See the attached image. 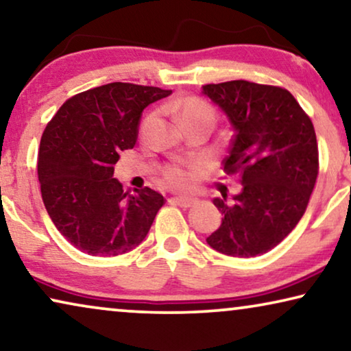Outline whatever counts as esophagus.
Segmentation results:
<instances>
[{
	"label": "esophagus",
	"mask_w": 351,
	"mask_h": 351,
	"mask_svg": "<svg viewBox=\"0 0 351 351\" xmlns=\"http://www.w3.org/2000/svg\"><path fill=\"white\" fill-rule=\"evenodd\" d=\"M171 203H174L177 206H180V208L186 209V208H191V206H193L196 201L193 198H172Z\"/></svg>",
	"instance_id": "obj_1"
}]
</instances>
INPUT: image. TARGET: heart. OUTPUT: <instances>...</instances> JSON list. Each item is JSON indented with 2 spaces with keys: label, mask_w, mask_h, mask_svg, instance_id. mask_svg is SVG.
I'll list each match as a JSON object with an SVG mask.
<instances>
[{
  "label": "heart",
  "mask_w": 351,
  "mask_h": 351,
  "mask_svg": "<svg viewBox=\"0 0 351 351\" xmlns=\"http://www.w3.org/2000/svg\"><path fill=\"white\" fill-rule=\"evenodd\" d=\"M169 108L172 112L177 113V117L180 118L184 128H189L191 124H199V123H209L214 124L215 112L206 100L199 97H186L182 99L179 102H171ZM153 119V114L145 118V121L142 123L141 132H145L148 124ZM162 180L166 185L172 186L177 190H189L191 185L195 184V174L190 169H186L184 166H169L166 167L162 172Z\"/></svg>",
  "instance_id": "heart-1"
}]
</instances>
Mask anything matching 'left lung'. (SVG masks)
Instances as JSON below:
<instances>
[{
  "mask_svg": "<svg viewBox=\"0 0 351 351\" xmlns=\"http://www.w3.org/2000/svg\"><path fill=\"white\" fill-rule=\"evenodd\" d=\"M234 129L223 172L241 176L233 203L215 198L222 225L208 237L215 251L256 257L299 223L319 171L313 123L289 90L237 80L203 86Z\"/></svg>",
  "mask_w": 351,
  "mask_h": 351,
  "instance_id": "1",
  "label": "left lung"
}]
</instances>
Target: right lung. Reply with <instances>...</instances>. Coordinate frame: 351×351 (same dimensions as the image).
I'll return each mask as SVG.
<instances>
[{"instance_id": "1", "label": "right lung", "mask_w": 351, "mask_h": 351, "mask_svg": "<svg viewBox=\"0 0 351 351\" xmlns=\"http://www.w3.org/2000/svg\"><path fill=\"white\" fill-rule=\"evenodd\" d=\"M169 89L110 83L70 97L47 123L38 153L43 203L56 228L89 256L113 257L145 239L162 195L124 193L113 179L119 153L136 145L143 108Z\"/></svg>"}]
</instances>
